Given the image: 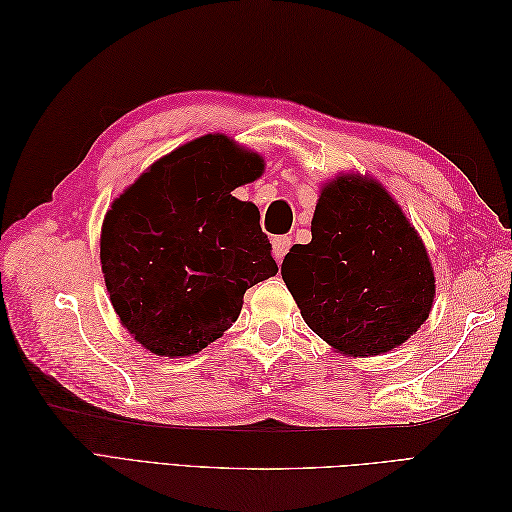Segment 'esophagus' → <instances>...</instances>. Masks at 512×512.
<instances>
[{"label":"esophagus","instance_id":"34e87169","mask_svg":"<svg viewBox=\"0 0 512 512\" xmlns=\"http://www.w3.org/2000/svg\"><path fill=\"white\" fill-rule=\"evenodd\" d=\"M271 245H273V258L277 262H282L284 256L288 254V250L292 247V239L288 235H280V237H273Z\"/></svg>","mask_w":512,"mask_h":512}]
</instances>
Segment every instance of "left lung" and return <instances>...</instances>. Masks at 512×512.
Here are the masks:
<instances>
[{"instance_id": "left-lung-1", "label": "left lung", "mask_w": 512, "mask_h": 512, "mask_svg": "<svg viewBox=\"0 0 512 512\" xmlns=\"http://www.w3.org/2000/svg\"><path fill=\"white\" fill-rule=\"evenodd\" d=\"M282 277L307 327L348 356L404 344L436 294L421 237L391 194L361 175L324 185L312 241L290 247Z\"/></svg>"}]
</instances>
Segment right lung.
Segmentation results:
<instances>
[{"label":"right lung","instance_id":"add662e5","mask_svg":"<svg viewBox=\"0 0 512 512\" xmlns=\"http://www.w3.org/2000/svg\"><path fill=\"white\" fill-rule=\"evenodd\" d=\"M265 162L224 134L160 158L113 200L100 262L115 312L158 356H190L239 318L247 288L277 273L256 205L230 192Z\"/></svg>","mask_w":512,"mask_h":512}]
</instances>
